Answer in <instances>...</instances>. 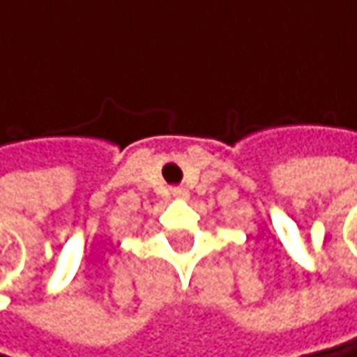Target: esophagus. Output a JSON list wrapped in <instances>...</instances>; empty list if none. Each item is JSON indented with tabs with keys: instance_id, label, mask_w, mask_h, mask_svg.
Segmentation results:
<instances>
[{
	"instance_id": "esophagus-1",
	"label": "esophagus",
	"mask_w": 357,
	"mask_h": 357,
	"mask_svg": "<svg viewBox=\"0 0 357 357\" xmlns=\"http://www.w3.org/2000/svg\"><path fill=\"white\" fill-rule=\"evenodd\" d=\"M171 192H173V197H175V199H182V201L190 199V192H188L186 188H173Z\"/></svg>"
}]
</instances>
